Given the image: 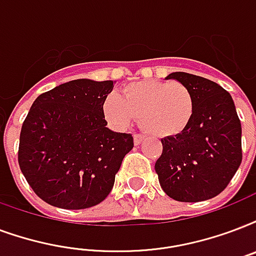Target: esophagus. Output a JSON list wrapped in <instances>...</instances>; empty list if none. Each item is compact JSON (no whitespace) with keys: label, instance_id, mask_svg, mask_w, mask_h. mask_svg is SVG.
Wrapping results in <instances>:
<instances>
[{"label":"esophagus","instance_id":"obj_1","mask_svg":"<svg viewBox=\"0 0 256 256\" xmlns=\"http://www.w3.org/2000/svg\"><path fill=\"white\" fill-rule=\"evenodd\" d=\"M144 136H140V134H134V144L136 145H141L142 142H144Z\"/></svg>","mask_w":256,"mask_h":256}]
</instances>
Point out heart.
Listing matches in <instances>:
<instances>
[{
  "instance_id": "obj_1",
  "label": "heart",
  "mask_w": 256,
  "mask_h": 256,
  "mask_svg": "<svg viewBox=\"0 0 256 256\" xmlns=\"http://www.w3.org/2000/svg\"><path fill=\"white\" fill-rule=\"evenodd\" d=\"M102 108L112 128L124 130L138 118L149 136L166 138L178 136L188 128L194 100L190 90L180 82L145 80L124 87L120 98L108 95Z\"/></svg>"
}]
</instances>
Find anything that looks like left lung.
<instances>
[{
    "mask_svg": "<svg viewBox=\"0 0 256 256\" xmlns=\"http://www.w3.org/2000/svg\"><path fill=\"white\" fill-rule=\"evenodd\" d=\"M190 90L194 112L184 132L162 138V154L154 165L161 188L177 202H204L230 184L242 162V124L226 90L202 76L172 72Z\"/></svg>",
    "mask_w": 256,
    "mask_h": 256,
    "instance_id": "1",
    "label": "left lung"
}]
</instances>
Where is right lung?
Instances as JSON below:
<instances>
[{"label":"right lung","mask_w":256,"mask_h":256,"mask_svg":"<svg viewBox=\"0 0 256 256\" xmlns=\"http://www.w3.org/2000/svg\"><path fill=\"white\" fill-rule=\"evenodd\" d=\"M115 82L76 79L42 94L20 134L18 164L38 198L64 210L102 202L114 186L132 134L107 126L103 102Z\"/></svg>","instance_id":"right-lung-1"}]
</instances>
